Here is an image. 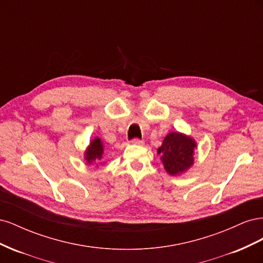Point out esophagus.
I'll return each instance as SVG.
<instances>
[{
  "label": "esophagus",
  "instance_id": "1",
  "mask_svg": "<svg viewBox=\"0 0 263 263\" xmlns=\"http://www.w3.org/2000/svg\"><path fill=\"white\" fill-rule=\"evenodd\" d=\"M130 142L133 145H142V144H144V141H142L141 139H138V138H134Z\"/></svg>",
  "mask_w": 263,
  "mask_h": 263
}]
</instances>
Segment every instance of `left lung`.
<instances>
[{
  "label": "left lung",
  "mask_w": 263,
  "mask_h": 263,
  "mask_svg": "<svg viewBox=\"0 0 263 263\" xmlns=\"http://www.w3.org/2000/svg\"><path fill=\"white\" fill-rule=\"evenodd\" d=\"M196 142L194 139L174 132L165 136L158 154L161 155V161L165 171L171 176H178L194 163V149Z\"/></svg>",
  "instance_id": "8db88e82"
}]
</instances>
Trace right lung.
<instances>
[{"label":"right lung","mask_w":263,"mask_h":263,"mask_svg":"<svg viewBox=\"0 0 263 263\" xmlns=\"http://www.w3.org/2000/svg\"><path fill=\"white\" fill-rule=\"evenodd\" d=\"M103 153H104V145L101 139L97 137L90 142V146L87 147L84 154V159L89 164H92L95 161L100 162L103 159Z\"/></svg>","instance_id":"right-lung-1"}]
</instances>
